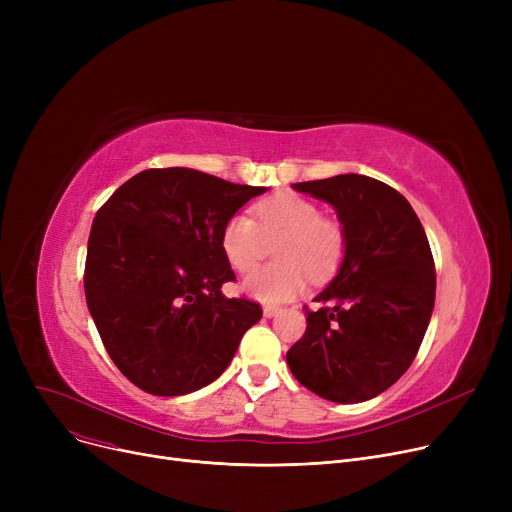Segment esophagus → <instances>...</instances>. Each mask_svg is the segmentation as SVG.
Here are the masks:
<instances>
[{
	"instance_id": "obj_1",
	"label": "esophagus",
	"mask_w": 512,
	"mask_h": 512,
	"mask_svg": "<svg viewBox=\"0 0 512 512\" xmlns=\"http://www.w3.org/2000/svg\"><path fill=\"white\" fill-rule=\"evenodd\" d=\"M278 313H280V309H278V307H263V317H267V319L276 317Z\"/></svg>"
}]
</instances>
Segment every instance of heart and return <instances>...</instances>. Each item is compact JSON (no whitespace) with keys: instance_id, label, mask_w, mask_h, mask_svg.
I'll return each instance as SVG.
<instances>
[{"instance_id":"obj_1","label":"heart","mask_w":512,"mask_h":512,"mask_svg":"<svg viewBox=\"0 0 512 512\" xmlns=\"http://www.w3.org/2000/svg\"><path fill=\"white\" fill-rule=\"evenodd\" d=\"M276 245L280 263L249 274L240 290L249 297L278 305L297 299L313 280L330 276L344 253V232L336 220L324 218L319 205L297 193H278L255 205V220L234 213L222 228V251L236 272L259 263L267 240Z\"/></svg>"}]
</instances>
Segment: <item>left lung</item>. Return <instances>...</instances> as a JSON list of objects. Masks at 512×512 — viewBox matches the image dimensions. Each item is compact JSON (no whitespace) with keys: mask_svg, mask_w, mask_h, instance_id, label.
Wrapping results in <instances>:
<instances>
[{"mask_svg":"<svg viewBox=\"0 0 512 512\" xmlns=\"http://www.w3.org/2000/svg\"><path fill=\"white\" fill-rule=\"evenodd\" d=\"M292 188L334 207L344 255L313 299L319 309L307 311L288 367L321 398L365 402L388 390L419 351L436 301L432 249L411 203L380 180L340 174Z\"/></svg>","mask_w":512,"mask_h":512,"instance_id":"left-lung-1","label":"left lung"}]
</instances>
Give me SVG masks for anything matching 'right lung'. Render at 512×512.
Instances as JSON below:
<instances>
[{
  "instance_id": "obj_1",
  "label": "right lung",
  "mask_w": 512,
  "mask_h": 512,
  "mask_svg": "<svg viewBox=\"0 0 512 512\" xmlns=\"http://www.w3.org/2000/svg\"><path fill=\"white\" fill-rule=\"evenodd\" d=\"M267 186L193 168L145 170L97 211L85 265L87 307L107 355L155 396L218 380L263 311L224 297L234 280L222 251L228 218Z\"/></svg>"
}]
</instances>
